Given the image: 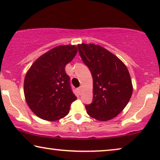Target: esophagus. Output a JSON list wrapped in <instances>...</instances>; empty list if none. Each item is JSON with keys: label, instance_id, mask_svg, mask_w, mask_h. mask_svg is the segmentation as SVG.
<instances>
[{"label": "esophagus", "instance_id": "34e87169", "mask_svg": "<svg viewBox=\"0 0 160 160\" xmlns=\"http://www.w3.org/2000/svg\"><path fill=\"white\" fill-rule=\"evenodd\" d=\"M82 87H79L78 88H77V91L79 93V94H81V92H82Z\"/></svg>", "mask_w": 160, "mask_h": 160}]
</instances>
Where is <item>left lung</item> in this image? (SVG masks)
I'll return each mask as SVG.
<instances>
[{
    "label": "left lung",
    "instance_id": "1",
    "mask_svg": "<svg viewBox=\"0 0 160 160\" xmlns=\"http://www.w3.org/2000/svg\"><path fill=\"white\" fill-rule=\"evenodd\" d=\"M83 62L93 78V101L85 106L87 114L99 120L107 121L117 117L132 97V83L124 63L99 45H78Z\"/></svg>",
    "mask_w": 160,
    "mask_h": 160
}]
</instances>
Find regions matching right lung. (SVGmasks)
<instances>
[{
    "instance_id": "add662e5",
    "label": "right lung",
    "mask_w": 160,
    "mask_h": 160,
    "mask_svg": "<svg viewBox=\"0 0 160 160\" xmlns=\"http://www.w3.org/2000/svg\"><path fill=\"white\" fill-rule=\"evenodd\" d=\"M77 53L75 46H56L41 56L27 72L23 87L26 102L41 119L56 121L66 117L77 99L65 72Z\"/></svg>"
}]
</instances>
